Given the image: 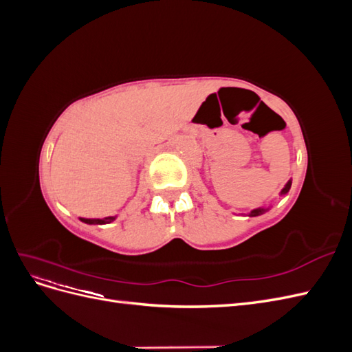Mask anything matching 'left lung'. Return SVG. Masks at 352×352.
Here are the masks:
<instances>
[{
  "label": "left lung",
  "instance_id": "8db88e82",
  "mask_svg": "<svg viewBox=\"0 0 352 352\" xmlns=\"http://www.w3.org/2000/svg\"><path fill=\"white\" fill-rule=\"evenodd\" d=\"M291 185H292V179H289L287 180V182L285 184V186L282 188V190L279 192V197H285L287 192H289V189H291ZM272 208V204L270 206H263V207H257V208H252L250 212H248V217H257V216H261V214H264L265 211H269Z\"/></svg>",
  "mask_w": 352,
  "mask_h": 352
}]
</instances>
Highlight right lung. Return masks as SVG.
Returning <instances> with one entry per match:
<instances>
[{"instance_id": "obj_1", "label": "right lung", "mask_w": 352, "mask_h": 352, "mask_svg": "<svg viewBox=\"0 0 352 352\" xmlns=\"http://www.w3.org/2000/svg\"><path fill=\"white\" fill-rule=\"evenodd\" d=\"M80 221L87 223V225H107V223H111L117 219V216H109V217H104V219H83L79 217Z\"/></svg>"}]
</instances>
